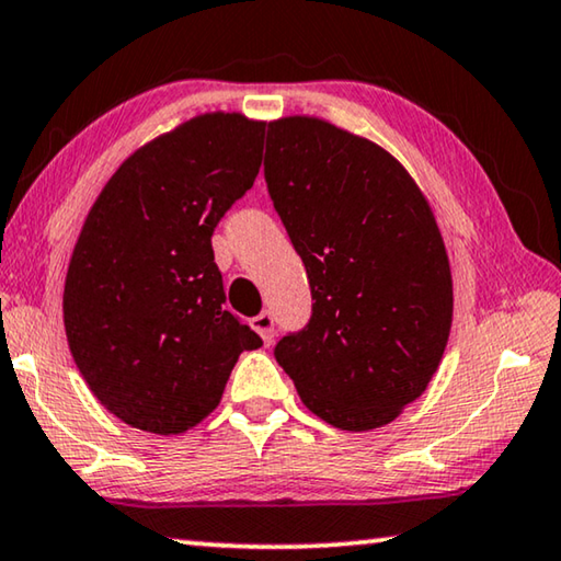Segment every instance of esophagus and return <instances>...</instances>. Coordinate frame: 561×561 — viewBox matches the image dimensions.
<instances>
[{
    "label": "esophagus",
    "mask_w": 561,
    "mask_h": 561,
    "mask_svg": "<svg viewBox=\"0 0 561 561\" xmlns=\"http://www.w3.org/2000/svg\"><path fill=\"white\" fill-rule=\"evenodd\" d=\"M251 325H253L255 333H259V335L263 337L265 345L273 343V335H275L273 328H275V323H273V316L268 313V310H263L261 316H255V318L251 320Z\"/></svg>",
    "instance_id": "esophagus-1"
}]
</instances>
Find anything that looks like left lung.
I'll list each match as a JSON object with an SVG mask.
<instances>
[{
	"label": "left lung",
	"instance_id": "8db88e82",
	"mask_svg": "<svg viewBox=\"0 0 561 561\" xmlns=\"http://www.w3.org/2000/svg\"><path fill=\"white\" fill-rule=\"evenodd\" d=\"M263 167L313 293L275 360L328 425H388L427 390L453 328L433 208L392 153L325 118L271 122Z\"/></svg>",
	"mask_w": 561,
	"mask_h": 561
}]
</instances>
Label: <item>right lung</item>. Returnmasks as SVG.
I'll use <instances>...</instances> for the list:
<instances>
[{
	"mask_svg": "<svg viewBox=\"0 0 561 561\" xmlns=\"http://www.w3.org/2000/svg\"><path fill=\"white\" fill-rule=\"evenodd\" d=\"M265 122L210 112L144 144L91 206L64 283L89 390L126 425L181 435L263 341L224 308L210 236L259 176Z\"/></svg>",
	"mask_w": 561,
	"mask_h": 561,
	"instance_id": "right-lung-1",
	"label": "right lung"
}]
</instances>
